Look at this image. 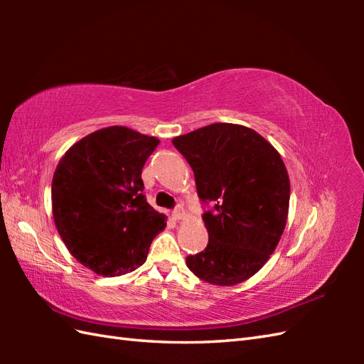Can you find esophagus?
Instances as JSON below:
<instances>
[{"mask_svg":"<svg viewBox=\"0 0 364 364\" xmlns=\"http://www.w3.org/2000/svg\"><path fill=\"white\" fill-rule=\"evenodd\" d=\"M172 218H173L175 220H183L184 218H186V214H184V211H183V208H181V206H178L176 210L172 213Z\"/></svg>","mask_w":364,"mask_h":364,"instance_id":"34e87169","label":"esophagus"}]
</instances>
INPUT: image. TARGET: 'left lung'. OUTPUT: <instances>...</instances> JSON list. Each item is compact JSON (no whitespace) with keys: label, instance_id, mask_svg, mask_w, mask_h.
Listing matches in <instances>:
<instances>
[{"label":"left lung","instance_id":"left-lung-1","mask_svg":"<svg viewBox=\"0 0 364 364\" xmlns=\"http://www.w3.org/2000/svg\"><path fill=\"white\" fill-rule=\"evenodd\" d=\"M194 170L206 249L186 258L196 277L215 286L249 280L277 249L289 211V176L274 145L252 128L213 123L173 137Z\"/></svg>","mask_w":364,"mask_h":364}]
</instances>
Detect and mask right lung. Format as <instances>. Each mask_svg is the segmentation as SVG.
<instances>
[{
  "label": "right lung",
  "mask_w": 364,
  "mask_h": 364,
  "mask_svg": "<svg viewBox=\"0 0 364 364\" xmlns=\"http://www.w3.org/2000/svg\"><path fill=\"white\" fill-rule=\"evenodd\" d=\"M158 145L153 136L107 127L75 142L54 170V225L68 252L98 275L142 266L166 228V215L142 194V167Z\"/></svg>",
  "instance_id": "right-lung-1"
}]
</instances>
